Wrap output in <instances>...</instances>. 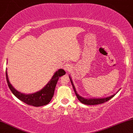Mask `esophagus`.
I'll use <instances>...</instances> for the list:
<instances>
[{
  "mask_svg": "<svg viewBox=\"0 0 133 133\" xmlns=\"http://www.w3.org/2000/svg\"><path fill=\"white\" fill-rule=\"evenodd\" d=\"M63 68H64V69L65 71L69 72V71H71L72 68V65L71 64L66 63V64H65L64 65Z\"/></svg>",
  "mask_w": 133,
  "mask_h": 133,
  "instance_id": "34e87169",
  "label": "esophagus"
}]
</instances>
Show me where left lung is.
I'll return each instance as SVG.
<instances>
[{"label": "left lung", "mask_w": 133, "mask_h": 133, "mask_svg": "<svg viewBox=\"0 0 133 133\" xmlns=\"http://www.w3.org/2000/svg\"><path fill=\"white\" fill-rule=\"evenodd\" d=\"M71 82L72 83V86H73V89H74V92H75L76 96H77L78 100L81 102V103L84 104H86V105L100 104H103L104 103H105V102L108 101L110 100L111 98H112V97L115 96V94H114V95L111 96H110V97H106V98H103V99H85V98H83V97H81L80 96L78 95V94H77V93L76 92L75 88H74V85H73L72 81L71 79Z\"/></svg>", "instance_id": "1"}]
</instances>
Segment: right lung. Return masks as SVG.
I'll use <instances>...</instances> for the list:
<instances>
[{
  "mask_svg": "<svg viewBox=\"0 0 133 133\" xmlns=\"http://www.w3.org/2000/svg\"><path fill=\"white\" fill-rule=\"evenodd\" d=\"M5 73L7 84L14 95L17 97L19 99L24 102V103L35 107L45 106L49 103L54 96L55 88L57 84L58 79L60 77L65 74L64 70H58L53 76L52 78L51 79V81H49V82L42 90H41L39 92L34 93V94H25L19 92V91H17L13 88V86L9 82L7 71Z\"/></svg>",
  "mask_w": 133,
  "mask_h": 133,
  "instance_id": "add662e5",
  "label": "right lung"
}]
</instances>
